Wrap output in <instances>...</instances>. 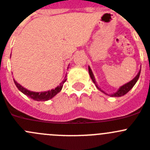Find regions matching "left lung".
<instances>
[{"label": "left lung", "instance_id": "8db88e82", "mask_svg": "<svg viewBox=\"0 0 150 150\" xmlns=\"http://www.w3.org/2000/svg\"><path fill=\"white\" fill-rule=\"evenodd\" d=\"M88 69H89V74H90V78H91L92 81H93V83H95L96 86V87L98 89V90H101V91H102V92H103L102 90H101V88H99V87H98V86H97L96 83L95 78H94L93 74V72H92V70H91V69L90 68V67H89ZM140 74H141V70L139 71L138 74H137V75H136V77L134 78V79H133V80L129 82V83H125V84L123 85V86H122V87H121L119 89L118 91L116 92L115 93L110 94V95H108V94L105 93V92H103V93H104L106 94V95H108V96H112V97H120V96H122L125 95V94L127 93L128 92H129V90H130L132 88V87H134V84H135V83H136V82H137V80H138L139 77H140Z\"/></svg>", "mask_w": 150, "mask_h": 150}]
</instances>
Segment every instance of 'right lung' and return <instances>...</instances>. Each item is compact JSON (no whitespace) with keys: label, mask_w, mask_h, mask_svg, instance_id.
Returning a JSON list of instances; mask_svg holds the SVG:
<instances>
[{"label":"right lung","mask_w":150,"mask_h":150,"mask_svg":"<svg viewBox=\"0 0 150 150\" xmlns=\"http://www.w3.org/2000/svg\"><path fill=\"white\" fill-rule=\"evenodd\" d=\"M67 79L63 81L60 84V86L58 87H57L55 89H53L52 90H49V91H46V92H41V93H37V92H32L30 91V90H27V89L24 88L22 86L18 83L16 81L14 80L15 84L16 85V87H18V90L23 93L24 94H25L26 96H28V97L30 98H33V100L36 101H47L49 100L50 98H53L55 95L58 93L59 92L62 90V87H63V83H65Z\"/></svg>","instance_id":"add662e5"}]
</instances>
